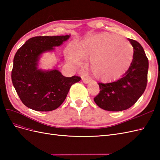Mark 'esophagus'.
<instances>
[{"mask_svg":"<svg viewBox=\"0 0 160 160\" xmlns=\"http://www.w3.org/2000/svg\"><path fill=\"white\" fill-rule=\"evenodd\" d=\"M82 80H83V81L85 83H88L89 82V80L88 79H84V78H82Z\"/></svg>","mask_w":160,"mask_h":160,"instance_id":"esophagus-1","label":"esophagus"}]
</instances>
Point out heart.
Listing matches in <instances>:
<instances>
[{
	"label": "heart",
	"instance_id": "b5f03b06",
	"mask_svg": "<svg viewBox=\"0 0 160 160\" xmlns=\"http://www.w3.org/2000/svg\"><path fill=\"white\" fill-rule=\"evenodd\" d=\"M133 57L130 42L117 35L102 33L91 36L82 42L77 52L71 49L69 60L78 64L80 58H90L89 67L93 74L103 81L119 78L128 69Z\"/></svg>",
	"mask_w": 160,
	"mask_h": 160
}]
</instances>
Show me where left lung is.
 I'll return each mask as SVG.
<instances>
[{"mask_svg": "<svg viewBox=\"0 0 160 160\" xmlns=\"http://www.w3.org/2000/svg\"><path fill=\"white\" fill-rule=\"evenodd\" d=\"M128 40L133 47V57L128 71L117 81L98 83L100 91L93 99L100 108L106 111H120L130 108L146 88L148 59L138 41Z\"/></svg>", "mask_w": 160, "mask_h": 160, "instance_id": "obj_1", "label": "left lung"}]
</instances>
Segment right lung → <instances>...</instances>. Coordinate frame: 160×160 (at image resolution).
I'll return each mask as SVG.
<instances>
[{
	"instance_id": "right-lung-1",
	"label": "right lung",
	"mask_w": 160,
	"mask_h": 160,
	"mask_svg": "<svg viewBox=\"0 0 160 160\" xmlns=\"http://www.w3.org/2000/svg\"><path fill=\"white\" fill-rule=\"evenodd\" d=\"M69 37H34L16 52L11 79L19 98L27 108L38 111L56 109L63 103L71 85L81 80L76 75L64 77L57 69L43 71L37 68L42 52L60 46Z\"/></svg>"
}]
</instances>
